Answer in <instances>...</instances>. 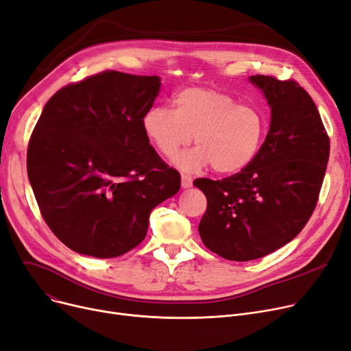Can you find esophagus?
I'll return each mask as SVG.
<instances>
[{"label":"esophagus","instance_id":"obj_1","mask_svg":"<svg viewBox=\"0 0 351 351\" xmlns=\"http://www.w3.org/2000/svg\"><path fill=\"white\" fill-rule=\"evenodd\" d=\"M193 186V178L187 174H182L181 176V187L182 189H190Z\"/></svg>","mask_w":351,"mask_h":351}]
</instances>
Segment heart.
<instances>
[{"label": "heart", "mask_w": 351, "mask_h": 351, "mask_svg": "<svg viewBox=\"0 0 351 351\" xmlns=\"http://www.w3.org/2000/svg\"><path fill=\"white\" fill-rule=\"evenodd\" d=\"M269 117L256 104H239L219 90L193 87L177 93L173 110L152 107L143 117L148 140L164 157H173L191 143L197 147L177 157L184 171L211 165L220 174H234L252 164L264 144Z\"/></svg>", "instance_id": "b5f03b06"}]
</instances>
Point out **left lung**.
<instances>
[{
  "instance_id": "1",
  "label": "left lung",
  "mask_w": 351,
  "mask_h": 351,
  "mask_svg": "<svg viewBox=\"0 0 351 351\" xmlns=\"http://www.w3.org/2000/svg\"><path fill=\"white\" fill-rule=\"evenodd\" d=\"M271 107V124L256 160L223 180L197 178L207 197L198 231L213 253L250 261L291 241L319 202L330 138L313 98L294 80L253 75Z\"/></svg>"
}]
</instances>
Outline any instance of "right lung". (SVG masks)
Instances as JSON below:
<instances>
[{
	"mask_svg": "<svg viewBox=\"0 0 351 351\" xmlns=\"http://www.w3.org/2000/svg\"><path fill=\"white\" fill-rule=\"evenodd\" d=\"M160 86L157 75L106 70L47 101L29 137L27 173L44 221L73 252L125 254L144 240L152 210L180 190V173L143 128Z\"/></svg>",
	"mask_w": 351,
	"mask_h": 351,
	"instance_id": "add662e5",
	"label": "right lung"
}]
</instances>
